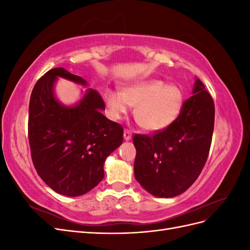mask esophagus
<instances>
[{
  "instance_id": "obj_1",
  "label": "esophagus",
  "mask_w": 250,
  "mask_h": 250,
  "mask_svg": "<svg viewBox=\"0 0 250 250\" xmlns=\"http://www.w3.org/2000/svg\"><path fill=\"white\" fill-rule=\"evenodd\" d=\"M123 137H124V140H125V141H129V140L131 139V132H130L129 130L125 129V130H124V134H123Z\"/></svg>"
}]
</instances>
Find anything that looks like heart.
Masks as SVG:
<instances>
[{
    "instance_id": "1",
    "label": "heart",
    "mask_w": 250,
    "mask_h": 250,
    "mask_svg": "<svg viewBox=\"0 0 250 250\" xmlns=\"http://www.w3.org/2000/svg\"><path fill=\"white\" fill-rule=\"evenodd\" d=\"M110 118L119 120L137 105L134 117L148 131L167 129L179 117L184 105V94L179 86L166 84L162 80L137 81L123 92L107 89L104 94Z\"/></svg>"
}]
</instances>
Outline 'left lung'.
Masks as SVG:
<instances>
[{
    "mask_svg": "<svg viewBox=\"0 0 250 250\" xmlns=\"http://www.w3.org/2000/svg\"><path fill=\"white\" fill-rule=\"evenodd\" d=\"M214 122V101L196 78L193 96L185 101L175 122L152 135L133 137L135 179L156 197L171 198L187 191L208 160Z\"/></svg>",
    "mask_w": 250,
    "mask_h": 250,
    "instance_id": "8db88e82",
    "label": "left lung"
}]
</instances>
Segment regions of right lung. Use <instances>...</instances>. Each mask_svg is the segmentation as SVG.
<instances>
[{"label": "right lung", "instance_id": "add662e5", "mask_svg": "<svg viewBox=\"0 0 250 250\" xmlns=\"http://www.w3.org/2000/svg\"><path fill=\"white\" fill-rule=\"evenodd\" d=\"M87 86L63 67L47 72L34 85L29 103L28 134L32 162L53 191L76 197L104 177V162L123 142V127L105 117L97 90L87 88L73 106L60 103L54 93L57 78Z\"/></svg>", "mask_w": 250, "mask_h": 250}]
</instances>
